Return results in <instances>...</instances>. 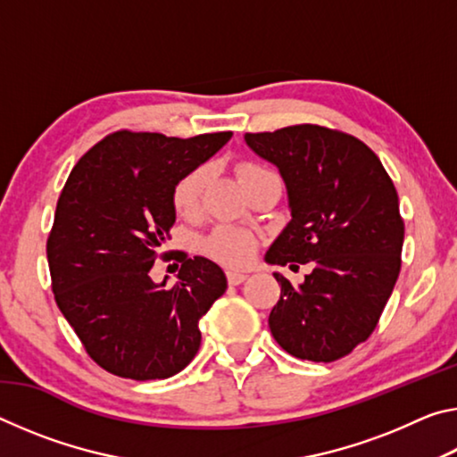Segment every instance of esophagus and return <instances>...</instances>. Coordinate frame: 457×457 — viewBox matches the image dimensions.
<instances>
[{
    "mask_svg": "<svg viewBox=\"0 0 457 457\" xmlns=\"http://www.w3.org/2000/svg\"><path fill=\"white\" fill-rule=\"evenodd\" d=\"M247 278V274H244V272H236V270H229L228 272V282L231 284V286H237V284H242L244 280Z\"/></svg>",
    "mask_w": 457,
    "mask_h": 457,
    "instance_id": "1",
    "label": "esophagus"
}]
</instances>
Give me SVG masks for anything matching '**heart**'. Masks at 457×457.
<instances>
[{"label": "heart", "instance_id": "heart-1", "mask_svg": "<svg viewBox=\"0 0 457 457\" xmlns=\"http://www.w3.org/2000/svg\"><path fill=\"white\" fill-rule=\"evenodd\" d=\"M237 177L242 185H250L256 181L258 177L266 175L270 171L262 169L253 163H239L237 165ZM207 179H210V171L207 167H195L181 175L173 187V207L181 218H195L201 212V204H204V193L207 187ZM205 252L212 258L223 262L228 266H244L252 260L253 250H256V237L250 231L239 229L234 226H220L215 228L210 236L205 237Z\"/></svg>", "mask_w": 457, "mask_h": 457}]
</instances>
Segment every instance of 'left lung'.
<instances>
[{
    "instance_id": "obj_1",
    "label": "left lung",
    "mask_w": 457,
    "mask_h": 457,
    "mask_svg": "<svg viewBox=\"0 0 457 457\" xmlns=\"http://www.w3.org/2000/svg\"><path fill=\"white\" fill-rule=\"evenodd\" d=\"M244 138L288 193L292 220L266 262L312 266L300 286L274 272L270 330L292 357L337 361L370 337L397 282L405 226L395 185L365 143L340 130L294 125Z\"/></svg>"
}]
</instances>
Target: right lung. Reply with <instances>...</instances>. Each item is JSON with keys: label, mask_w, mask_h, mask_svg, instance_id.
<instances>
[{"label": "right lung", "mask_w": 457, "mask_h": 457, "mask_svg": "<svg viewBox=\"0 0 457 457\" xmlns=\"http://www.w3.org/2000/svg\"><path fill=\"white\" fill-rule=\"evenodd\" d=\"M117 130L74 165L46 244L52 290L96 365L151 381L173 377L199 351V320L228 288L204 256L179 258V282L154 284L151 268L175 223L173 187L231 138ZM167 258V252L163 253Z\"/></svg>", "instance_id": "1"}]
</instances>
